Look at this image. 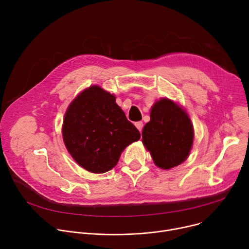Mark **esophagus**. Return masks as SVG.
Segmentation results:
<instances>
[{
	"label": "esophagus",
	"instance_id": "esophagus-1",
	"mask_svg": "<svg viewBox=\"0 0 249 249\" xmlns=\"http://www.w3.org/2000/svg\"><path fill=\"white\" fill-rule=\"evenodd\" d=\"M135 126H136V127H137V129L141 132V131H142V129H143V122H142V121L136 122V123H135Z\"/></svg>",
	"mask_w": 249,
	"mask_h": 249
}]
</instances>
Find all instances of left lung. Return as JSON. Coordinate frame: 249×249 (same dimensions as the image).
Returning a JSON list of instances; mask_svg holds the SVG:
<instances>
[{
    "label": "left lung",
    "mask_w": 249,
    "mask_h": 249,
    "mask_svg": "<svg viewBox=\"0 0 249 249\" xmlns=\"http://www.w3.org/2000/svg\"><path fill=\"white\" fill-rule=\"evenodd\" d=\"M142 136L155 164L170 169L188 158L194 130L184 109L168 98H161L153 105L151 120L145 125Z\"/></svg>",
    "instance_id": "1"
}]
</instances>
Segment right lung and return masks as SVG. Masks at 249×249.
I'll list each match as a JSON object with an SVG mask.
<instances>
[{
    "label": "right lung",
    "mask_w": 249,
    "mask_h": 249,
    "mask_svg": "<svg viewBox=\"0 0 249 249\" xmlns=\"http://www.w3.org/2000/svg\"><path fill=\"white\" fill-rule=\"evenodd\" d=\"M62 133L71 156L92 173L112 169L124 149L141 137L116 104L115 96L98 86L86 89L71 102Z\"/></svg>",
    "instance_id": "add662e5"
}]
</instances>
